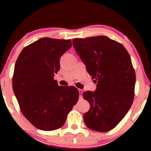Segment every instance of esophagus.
<instances>
[{
  "instance_id": "esophagus-1",
  "label": "esophagus",
  "mask_w": 151,
  "mask_h": 151,
  "mask_svg": "<svg viewBox=\"0 0 151 151\" xmlns=\"http://www.w3.org/2000/svg\"><path fill=\"white\" fill-rule=\"evenodd\" d=\"M79 95H80V97H82V95H83V90H81V89H79Z\"/></svg>"
}]
</instances>
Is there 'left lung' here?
Listing matches in <instances>:
<instances>
[{"instance_id": "left-lung-1", "label": "left lung", "mask_w": 151, "mask_h": 151, "mask_svg": "<svg viewBox=\"0 0 151 151\" xmlns=\"http://www.w3.org/2000/svg\"><path fill=\"white\" fill-rule=\"evenodd\" d=\"M73 44L97 83L95 91L83 93L90 104L84 121L93 131L108 132L124 118L134 100L136 75L131 57L121 43L105 36L75 39Z\"/></svg>"}]
</instances>
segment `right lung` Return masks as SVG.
Masks as SVG:
<instances>
[{
	"mask_svg": "<svg viewBox=\"0 0 151 151\" xmlns=\"http://www.w3.org/2000/svg\"><path fill=\"white\" fill-rule=\"evenodd\" d=\"M71 40L42 38L25 47L14 66L12 88L22 113L42 131L62 127L77 103L75 86H58L54 79L60 58L72 47Z\"/></svg>",
	"mask_w": 151,
	"mask_h": 151,
	"instance_id": "right-lung-1",
	"label": "right lung"
}]
</instances>
